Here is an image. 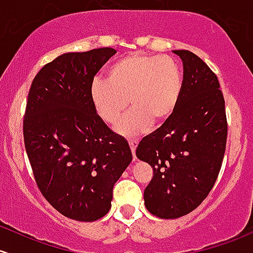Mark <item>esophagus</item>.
I'll use <instances>...</instances> for the list:
<instances>
[{
  "mask_svg": "<svg viewBox=\"0 0 253 253\" xmlns=\"http://www.w3.org/2000/svg\"><path fill=\"white\" fill-rule=\"evenodd\" d=\"M128 144L129 146H131V150H132V154H133V160H135V148H137V144H138V140L137 139H129L128 140Z\"/></svg>",
  "mask_w": 253,
  "mask_h": 253,
  "instance_id": "1",
  "label": "esophagus"
}]
</instances>
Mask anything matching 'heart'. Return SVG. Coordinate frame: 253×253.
<instances>
[{"label": "heart", "instance_id": "heart-1", "mask_svg": "<svg viewBox=\"0 0 253 253\" xmlns=\"http://www.w3.org/2000/svg\"><path fill=\"white\" fill-rule=\"evenodd\" d=\"M182 78L171 57L132 52L114 62L104 80L90 90L93 110L105 124L115 125L128 108L133 110L119 122L116 131L131 137L145 132L154 122L162 125L175 112Z\"/></svg>", "mask_w": 253, "mask_h": 253}]
</instances>
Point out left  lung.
Masks as SVG:
<instances>
[{
  "instance_id": "8db88e82",
  "label": "left lung",
  "mask_w": 253,
  "mask_h": 253,
  "mask_svg": "<svg viewBox=\"0 0 253 253\" xmlns=\"http://www.w3.org/2000/svg\"><path fill=\"white\" fill-rule=\"evenodd\" d=\"M184 65L181 95L168 121L144 137L135 155L154 170L145 207L161 218L193 211L215 185L227 143L224 98L217 77L188 50H173Z\"/></svg>"
}]
</instances>
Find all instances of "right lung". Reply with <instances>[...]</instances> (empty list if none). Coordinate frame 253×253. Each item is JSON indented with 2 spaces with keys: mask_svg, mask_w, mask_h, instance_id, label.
I'll return each mask as SVG.
<instances>
[{
  "mask_svg": "<svg viewBox=\"0 0 253 253\" xmlns=\"http://www.w3.org/2000/svg\"><path fill=\"white\" fill-rule=\"evenodd\" d=\"M116 52H67L33 79L24 141L38 188L66 217L92 222L112 208L113 187L132 161L128 143L108 128L90 101L93 77Z\"/></svg>",
  "mask_w": 253,
  "mask_h": 253,
  "instance_id": "right-lung-1",
  "label": "right lung"
}]
</instances>
